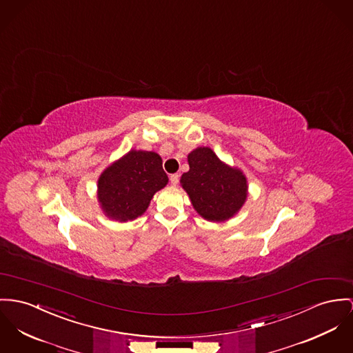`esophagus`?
Here are the masks:
<instances>
[{"label":"esophagus","instance_id":"1","mask_svg":"<svg viewBox=\"0 0 353 353\" xmlns=\"http://www.w3.org/2000/svg\"><path fill=\"white\" fill-rule=\"evenodd\" d=\"M179 180H180V176L177 174V173H174V174H170V184L172 185H177L179 184Z\"/></svg>","mask_w":353,"mask_h":353}]
</instances>
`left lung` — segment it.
Returning a JSON list of instances; mask_svg holds the SVG:
<instances>
[{
	"label": "left lung",
	"mask_w": 353,
	"mask_h": 353,
	"mask_svg": "<svg viewBox=\"0 0 353 353\" xmlns=\"http://www.w3.org/2000/svg\"><path fill=\"white\" fill-rule=\"evenodd\" d=\"M190 170L180 179L194 211L208 221H225L243 207L248 184L239 168L223 163L208 146L188 154Z\"/></svg>",
	"instance_id": "obj_1"
}]
</instances>
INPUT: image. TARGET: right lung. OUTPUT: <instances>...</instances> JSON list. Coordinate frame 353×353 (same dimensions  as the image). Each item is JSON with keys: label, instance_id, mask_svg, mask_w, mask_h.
Masks as SVG:
<instances>
[{"label": "right lung", "instance_id": "obj_1", "mask_svg": "<svg viewBox=\"0 0 353 353\" xmlns=\"http://www.w3.org/2000/svg\"><path fill=\"white\" fill-rule=\"evenodd\" d=\"M168 181L163 160L156 152L132 149L101 173L98 203L111 220L132 221L145 214L154 193Z\"/></svg>", "mask_w": 353, "mask_h": 353}]
</instances>
